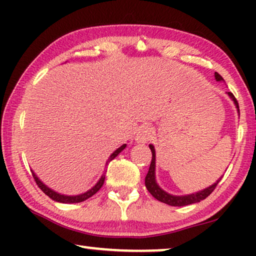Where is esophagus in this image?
Returning <instances> with one entry per match:
<instances>
[{
    "label": "esophagus",
    "instance_id": "34e87169",
    "mask_svg": "<svg viewBox=\"0 0 256 256\" xmlns=\"http://www.w3.org/2000/svg\"><path fill=\"white\" fill-rule=\"evenodd\" d=\"M152 129L148 124H143L141 128L138 129V134H136V142L138 143H146L152 138Z\"/></svg>",
    "mask_w": 256,
    "mask_h": 256
}]
</instances>
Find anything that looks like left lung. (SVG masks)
Masks as SVG:
<instances>
[{
  "label": "left lung",
  "instance_id": "8db88e82",
  "mask_svg": "<svg viewBox=\"0 0 256 256\" xmlns=\"http://www.w3.org/2000/svg\"><path fill=\"white\" fill-rule=\"evenodd\" d=\"M216 79L218 80V82H222V76L219 74L218 72H216ZM228 96L232 98V100L234 101V104H236V108H239V104H238V100L236 99V96H233L232 93L228 92ZM150 146V150H152V163H150V166H149V171L148 174H146V190H148L150 194L154 198H156L157 200L164 202V204H168V205H171V206H185V205H190V204H194V202H198L200 200H204L206 197H208L210 194H212L213 191H214V188L218 183L220 182V180L214 183L211 186L205 188V190L202 191H199L197 194H188V196H171L169 194H166V192H164L162 188H160L158 185L156 184V180H155V149H154L152 146Z\"/></svg>",
  "mask_w": 256,
  "mask_h": 256
}]
</instances>
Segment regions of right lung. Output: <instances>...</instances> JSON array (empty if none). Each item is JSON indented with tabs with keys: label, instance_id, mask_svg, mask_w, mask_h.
Masks as SVG:
<instances>
[{
	"label": "right lung",
	"instance_id": "obj_1",
	"mask_svg": "<svg viewBox=\"0 0 256 256\" xmlns=\"http://www.w3.org/2000/svg\"><path fill=\"white\" fill-rule=\"evenodd\" d=\"M124 148H126V144L121 146L118 150H115V152L110 155V160H108V162H110L112 160H114L115 157H116L118 154H120ZM32 176H34V182H36V184L38 185V188H40V190L43 191L45 194L48 196V197H50L51 199H54V200H56V202H65V204H71V202H84V200H86V199L90 198L93 194H96V192L100 190L101 186H102V185H104V176L100 178V180L98 182L96 186L90 188V191L85 192V194H79V196H64V194H57V192H54V190H51V188H48L46 185H44L40 180H38L37 176L34 172H32Z\"/></svg>",
	"mask_w": 256,
	"mask_h": 256
}]
</instances>
